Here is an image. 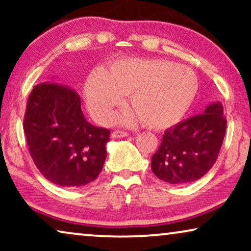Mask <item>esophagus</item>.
<instances>
[{
    "label": "esophagus",
    "instance_id": "obj_1",
    "mask_svg": "<svg viewBox=\"0 0 251 251\" xmlns=\"http://www.w3.org/2000/svg\"><path fill=\"white\" fill-rule=\"evenodd\" d=\"M129 136L128 132L121 131V130H115V131L112 132V138H122V137Z\"/></svg>",
    "mask_w": 251,
    "mask_h": 251
}]
</instances>
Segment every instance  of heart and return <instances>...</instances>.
Returning a JSON list of instances; mask_svg holds the SVG:
<instances>
[{"mask_svg": "<svg viewBox=\"0 0 251 251\" xmlns=\"http://www.w3.org/2000/svg\"><path fill=\"white\" fill-rule=\"evenodd\" d=\"M199 81L191 68L166 59L128 58L94 73L84 87L87 106L100 122L111 121L122 95L147 128L167 129L184 118L198 94ZM135 115L130 114L128 120Z\"/></svg>", "mask_w": 251, "mask_h": 251, "instance_id": "1", "label": "heart"}]
</instances>
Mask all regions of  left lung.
<instances>
[{"mask_svg": "<svg viewBox=\"0 0 251 251\" xmlns=\"http://www.w3.org/2000/svg\"><path fill=\"white\" fill-rule=\"evenodd\" d=\"M221 102H212L202 114L188 118L164 132L152 156V171L166 183L180 185L200 179L214 166L226 131Z\"/></svg>", "mask_w": 251, "mask_h": 251, "instance_id": "1", "label": "left lung"}]
</instances>
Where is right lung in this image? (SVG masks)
I'll list each match as a JSON object with an SVG mask.
<instances>
[{
	"label": "right lung",
	"instance_id": "right-lung-1",
	"mask_svg": "<svg viewBox=\"0 0 251 251\" xmlns=\"http://www.w3.org/2000/svg\"><path fill=\"white\" fill-rule=\"evenodd\" d=\"M24 132L34 163L51 183L78 187L100 174L111 131L85 120L80 96L70 87L35 85L27 100Z\"/></svg>",
	"mask_w": 251,
	"mask_h": 251
}]
</instances>
